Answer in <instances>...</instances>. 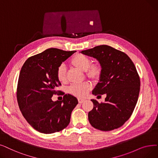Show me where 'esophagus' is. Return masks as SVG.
Segmentation results:
<instances>
[{"label":"esophagus","instance_id":"1","mask_svg":"<svg viewBox=\"0 0 158 158\" xmlns=\"http://www.w3.org/2000/svg\"><path fill=\"white\" fill-rule=\"evenodd\" d=\"M78 101H79V103H83V102H85V99H81V98H78Z\"/></svg>","mask_w":158,"mask_h":158}]
</instances>
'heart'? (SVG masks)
I'll list each match as a JSON object with an SVG mask.
<instances>
[{"instance_id": "b5f03b06", "label": "heart", "mask_w": 158, "mask_h": 158, "mask_svg": "<svg viewBox=\"0 0 158 158\" xmlns=\"http://www.w3.org/2000/svg\"><path fill=\"white\" fill-rule=\"evenodd\" d=\"M70 63L75 68L82 71H85L86 75L93 80H98L101 74V68L97 63L90 64L91 61L85 55L77 53L74 55L70 60ZM56 76L60 83H64L66 81V70L64 65L60 64L56 70ZM91 84L88 82L83 83L72 84L68 91L74 95L78 97H85L91 88Z\"/></svg>"}]
</instances>
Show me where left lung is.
<instances>
[{"mask_svg": "<svg viewBox=\"0 0 158 158\" xmlns=\"http://www.w3.org/2000/svg\"><path fill=\"white\" fill-rule=\"evenodd\" d=\"M81 53L97 59L101 66L92 94L106 95L105 102L91 99L94 108L88 112L89 122L102 131L121 127L131 116L139 97L140 79L134 64L126 53L107 45Z\"/></svg>", "mask_w": 158, "mask_h": 158, "instance_id": "8db88e82", "label": "left lung"}]
</instances>
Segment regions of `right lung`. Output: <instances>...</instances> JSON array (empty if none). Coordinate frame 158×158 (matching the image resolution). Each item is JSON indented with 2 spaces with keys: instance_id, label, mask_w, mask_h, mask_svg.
Segmentation results:
<instances>
[{
  "instance_id": "obj_1",
  "label": "right lung",
  "mask_w": 158,
  "mask_h": 158,
  "mask_svg": "<svg viewBox=\"0 0 158 158\" xmlns=\"http://www.w3.org/2000/svg\"><path fill=\"white\" fill-rule=\"evenodd\" d=\"M76 51L49 48L29 57L20 70L17 98L24 118L37 131L52 134L65 128L70 121L72 112L78 104L77 98L65 94L62 101H53L61 85L56 70Z\"/></svg>"
}]
</instances>
